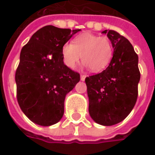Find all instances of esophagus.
I'll return each mask as SVG.
<instances>
[{"label":"esophagus","instance_id":"34e87169","mask_svg":"<svg viewBox=\"0 0 155 155\" xmlns=\"http://www.w3.org/2000/svg\"><path fill=\"white\" fill-rule=\"evenodd\" d=\"M85 77H86V75L85 74H81V80L82 81H84L85 80Z\"/></svg>","mask_w":155,"mask_h":155}]
</instances>
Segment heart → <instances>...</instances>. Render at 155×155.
Returning <instances> with one entry per match:
<instances>
[{"mask_svg":"<svg viewBox=\"0 0 155 155\" xmlns=\"http://www.w3.org/2000/svg\"><path fill=\"white\" fill-rule=\"evenodd\" d=\"M114 54V47L106 36H99L91 33H83L66 43L62 47V56L64 64L74 69L82 61L94 72L104 70L110 63Z\"/></svg>","mask_w":155,"mask_h":155,"instance_id":"1","label":"heart"}]
</instances>
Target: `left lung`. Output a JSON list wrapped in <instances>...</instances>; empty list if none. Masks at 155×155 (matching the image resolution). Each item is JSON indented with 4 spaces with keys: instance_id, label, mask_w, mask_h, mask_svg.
<instances>
[{
    "instance_id": "obj_1",
    "label": "left lung",
    "mask_w": 155,
    "mask_h": 155,
    "mask_svg": "<svg viewBox=\"0 0 155 155\" xmlns=\"http://www.w3.org/2000/svg\"><path fill=\"white\" fill-rule=\"evenodd\" d=\"M114 47L110 65L104 71L85 78L89 113L97 124L110 126L120 123L133 110L138 98L140 72L138 54L124 36L105 30Z\"/></svg>"
}]
</instances>
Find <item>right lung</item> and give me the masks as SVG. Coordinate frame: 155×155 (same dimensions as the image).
I'll return each instance as SVG.
<instances>
[{"label": "right lung", "instance_id": "add662e5", "mask_svg": "<svg viewBox=\"0 0 155 155\" xmlns=\"http://www.w3.org/2000/svg\"><path fill=\"white\" fill-rule=\"evenodd\" d=\"M81 30L46 25L21 51L15 71L16 97L23 113L35 124L50 126L64 114V102L81 80L64 64L62 47Z\"/></svg>", "mask_w": 155, "mask_h": 155}]
</instances>
